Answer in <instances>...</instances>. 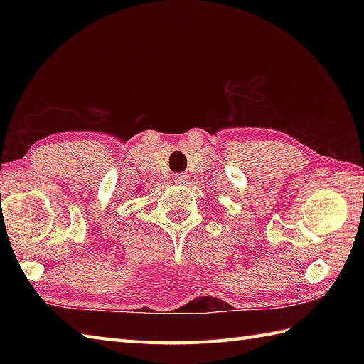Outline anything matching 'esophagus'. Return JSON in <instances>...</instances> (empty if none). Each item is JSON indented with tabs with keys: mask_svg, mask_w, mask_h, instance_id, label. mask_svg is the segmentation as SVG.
<instances>
[{
	"mask_svg": "<svg viewBox=\"0 0 364 364\" xmlns=\"http://www.w3.org/2000/svg\"><path fill=\"white\" fill-rule=\"evenodd\" d=\"M172 178H173V181L176 184H184V183L188 181V175L186 173H175Z\"/></svg>",
	"mask_w": 364,
	"mask_h": 364,
	"instance_id": "34e87169",
	"label": "esophagus"
}]
</instances>
